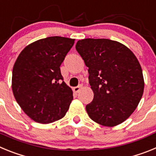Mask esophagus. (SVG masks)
I'll use <instances>...</instances> for the list:
<instances>
[{"instance_id": "esophagus-1", "label": "esophagus", "mask_w": 156, "mask_h": 156, "mask_svg": "<svg viewBox=\"0 0 156 156\" xmlns=\"http://www.w3.org/2000/svg\"><path fill=\"white\" fill-rule=\"evenodd\" d=\"M81 87H82V86L81 85H79V86L77 87H73V91L75 92V93H78V92H80V90Z\"/></svg>"}]
</instances>
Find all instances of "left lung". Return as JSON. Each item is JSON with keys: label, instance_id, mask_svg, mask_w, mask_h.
<instances>
[{"label": "left lung", "instance_id": "left-lung-1", "mask_svg": "<svg viewBox=\"0 0 156 156\" xmlns=\"http://www.w3.org/2000/svg\"><path fill=\"white\" fill-rule=\"evenodd\" d=\"M76 49L88 67L94 99L86 105L90 119L105 126L126 120L138 105L144 78L138 60L125 45L108 39L78 41Z\"/></svg>", "mask_w": 156, "mask_h": 156}]
</instances>
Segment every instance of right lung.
Listing matches in <instances>:
<instances>
[{"mask_svg": "<svg viewBox=\"0 0 156 156\" xmlns=\"http://www.w3.org/2000/svg\"><path fill=\"white\" fill-rule=\"evenodd\" d=\"M74 39L50 37L22 51L12 71V91L18 104L32 119L50 123L65 116L73 98L63 81L60 66Z\"/></svg>", "mask_w": 156, "mask_h": 156, "instance_id": "obj_1", "label": "right lung"}]
</instances>
